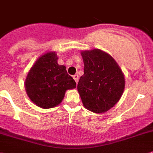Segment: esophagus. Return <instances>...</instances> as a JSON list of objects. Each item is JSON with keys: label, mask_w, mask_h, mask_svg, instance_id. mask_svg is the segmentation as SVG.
<instances>
[{"label": "esophagus", "mask_w": 153, "mask_h": 153, "mask_svg": "<svg viewBox=\"0 0 153 153\" xmlns=\"http://www.w3.org/2000/svg\"><path fill=\"white\" fill-rule=\"evenodd\" d=\"M73 78L75 79V82H76V83H78V75H73Z\"/></svg>", "instance_id": "esophagus-1"}]
</instances>
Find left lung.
I'll return each mask as SVG.
<instances>
[{
	"label": "left lung",
	"mask_w": 153,
	"mask_h": 153,
	"mask_svg": "<svg viewBox=\"0 0 153 153\" xmlns=\"http://www.w3.org/2000/svg\"><path fill=\"white\" fill-rule=\"evenodd\" d=\"M84 75L78 83L83 105L95 113H104L119 102L125 88L124 74L108 53L93 49L81 52Z\"/></svg>",
	"instance_id": "8db88e82"
}]
</instances>
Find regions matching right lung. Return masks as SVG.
Here are the masks:
<instances>
[{
	"label": "right lung",
	"mask_w": 153,
	"mask_h": 153,
	"mask_svg": "<svg viewBox=\"0 0 153 153\" xmlns=\"http://www.w3.org/2000/svg\"><path fill=\"white\" fill-rule=\"evenodd\" d=\"M58 58L54 51L42 55L30 68L25 80L29 99L40 108H54L62 102L67 90L76 88L65 66L58 64Z\"/></svg>",
	"instance_id": "right-lung-1"
}]
</instances>
